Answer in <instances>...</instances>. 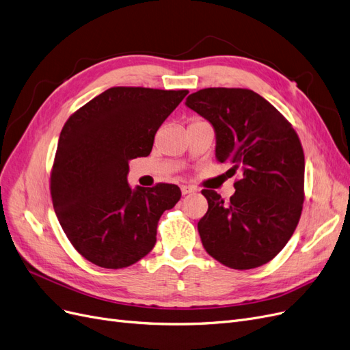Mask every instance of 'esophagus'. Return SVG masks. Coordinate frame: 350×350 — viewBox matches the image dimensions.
I'll return each mask as SVG.
<instances>
[{
	"label": "esophagus",
	"instance_id": "34e87169",
	"mask_svg": "<svg viewBox=\"0 0 350 350\" xmlns=\"http://www.w3.org/2000/svg\"><path fill=\"white\" fill-rule=\"evenodd\" d=\"M195 191V187H191V186H187V185H183L182 186V193L183 195H189V193H193Z\"/></svg>",
	"mask_w": 350,
	"mask_h": 350
}]
</instances>
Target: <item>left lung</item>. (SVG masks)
I'll return each instance as SVG.
<instances>
[{"instance_id": "1", "label": "left lung", "mask_w": 350, "mask_h": 350, "mask_svg": "<svg viewBox=\"0 0 350 350\" xmlns=\"http://www.w3.org/2000/svg\"><path fill=\"white\" fill-rule=\"evenodd\" d=\"M187 107L217 132V160L241 172L224 202L204 189L208 212L198 222L202 244L215 260L237 270L258 267L284 249L304 205L306 159L295 129L262 96L247 88H204Z\"/></svg>"}]
</instances>
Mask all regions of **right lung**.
Listing matches in <instances>:
<instances>
[{"instance_id": "1", "label": "right lung", "mask_w": 350, "mask_h": 350, "mask_svg": "<svg viewBox=\"0 0 350 350\" xmlns=\"http://www.w3.org/2000/svg\"><path fill=\"white\" fill-rule=\"evenodd\" d=\"M187 90L111 87L68 118L51 172L56 217L74 249L105 269H123L148 254L178 186L132 190L129 160L150 155L163 122Z\"/></svg>"}]
</instances>
